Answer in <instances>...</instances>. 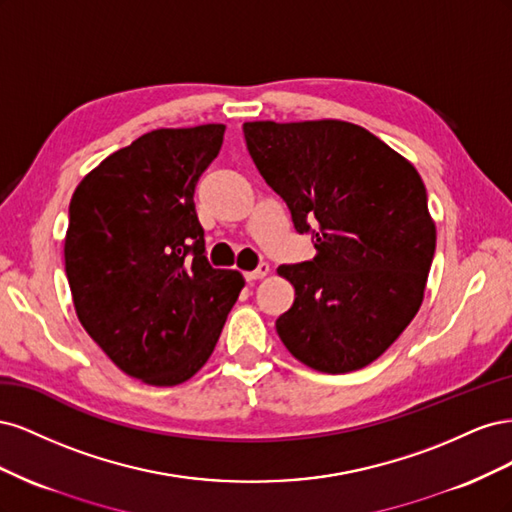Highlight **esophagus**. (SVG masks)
Instances as JSON below:
<instances>
[{
	"label": "esophagus",
	"instance_id": "34e87169",
	"mask_svg": "<svg viewBox=\"0 0 512 512\" xmlns=\"http://www.w3.org/2000/svg\"><path fill=\"white\" fill-rule=\"evenodd\" d=\"M265 275H269V265H267V262H260V265L254 271L245 273V280L247 282H254V280H262V277H265Z\"/></svg>",
	"mask_w": 512,
	"mask_h": 512
}]
</instances>
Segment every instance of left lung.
Here are the masks:
<instances>
[{
  "label": "left lung",
  "instance_id": "8db88e82",
  "mask_svg": "<svg viewBox=\"0 0 512 512\" xmlns=\"http://www.w3.org/2000/svg\"><path fill=\"white\" fill-rule=\"evenodd\" d=\"M247 151L309 235L312 260L282 265L294 303L275 320L284 346L324 374L376 361L416 316L436 226L416 168L378 136L335 119L243 123Z\"/></svg>",
  "mask_w": 512,
  "mask_h": 512
}]
</instances>
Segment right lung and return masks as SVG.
<instances>
[{"instance_id": "right-lung-1", "label": "right lung", "mask_w": 512, "mask_h": 512, "mask_svg": "<svg viewBox=\"0 0 512 512\" xmlns=\"http://www.w3.org/2000/svg\"><path fill=\"white\" fill-rule=\"evenodd\" d=\"M222 123L153 130L115 151L70 200L66 275L85 331L128 376L192 378L243 288L213 269L194 190L218 158Z\"/></svg>"}]
</instances>
